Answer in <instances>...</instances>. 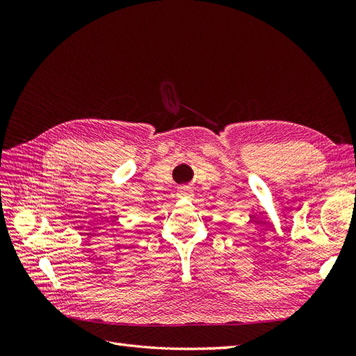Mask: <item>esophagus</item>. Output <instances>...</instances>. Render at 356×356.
<instances>
[{
  "mask_svg": "<svg viewBox=\"0 0 356 356\" xmlns=\"http://www.w3.org/2000/svg\"><path fill=\"white\" fill-rule=\"evenodd\" d=\"M177 196H178L179 199H188V197L193 196V188L188 187V186H181V187H178Z\"/></svg>",
  "mask_w": 356,
  "mask_h": 356,
  "instance_id": "obj_1",
  "label": "esophagus"
}]
</instances>
